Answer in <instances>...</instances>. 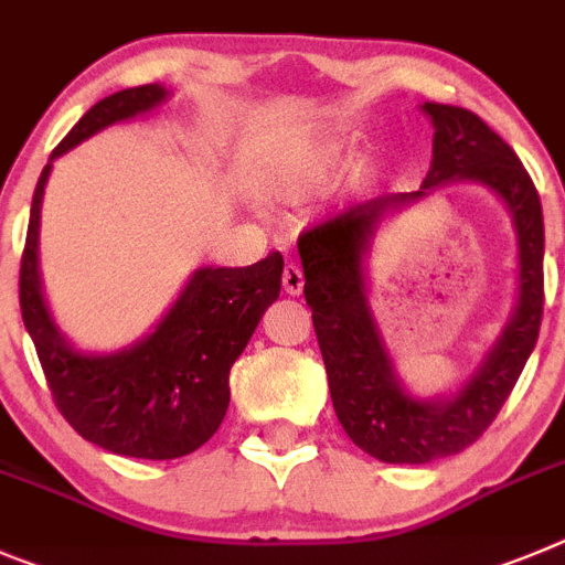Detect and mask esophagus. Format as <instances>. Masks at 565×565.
I'll list each match as a JSON object with an SVG mask.
<instances>
[{
    "label": "esophagus",
    "instance_id": "1",
    "mask_svg": "<svg viewBox=\"0 0 565 565\" xmlns=\"http://www.w3.org/2000/svg\"><path fill=\"white\" fill-rule=\"evenodd\" d=\"M284 292L287 295L303 292V273L295 262H287V267H284Z\"/></svg>",
    "mask_w": 565,
    "mask_h": 565
}]
</instances>
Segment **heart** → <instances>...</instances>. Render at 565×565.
Here are the masks:
<instances>
[{
  "label": "heart",
  "mask_w": 565,
  "mask_h": 565,
  "mask_svg": "<svg viewBox=\"0 0 565 565\" xmlns=\"http://www.w3.org/2000/svg\"><path fill=\"white\" fill-rule=\"evenodd\" d=\"M352 143L327 131H287L264 146L258 185L281 200L298 202L318 194L352 162Z\"/></svg>",
  "instance_id": "b5f03b06"
}]
</instances>
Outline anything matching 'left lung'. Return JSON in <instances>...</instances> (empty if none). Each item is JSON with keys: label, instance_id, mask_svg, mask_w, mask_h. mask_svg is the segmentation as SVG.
I'll use <instances>...</instances> for the list:
<instances>
[{"label": "left lung", "instance_id": "1", "mask_svg": "<svg viewBox=\"0 0 565 565\" xmlns=\"http://www.w3.org/2000/svg\"><path fill=\"white\" fill-rule=\"evenodd\" d=\"M434 126V157L419 191L360 202L298 242L303 295L327 365L334 414L349 439L385 465H428L461 454L495 419L537 343L543 315L541 196L515 151L472 111L422 104ZM456 181L490 190L516 233V303L477 369L445 395L419 397L395 371L370 307L373 238L399 212Z\"/></svg>", "mask_w": 565, "mask_h": 565}]
</instances>
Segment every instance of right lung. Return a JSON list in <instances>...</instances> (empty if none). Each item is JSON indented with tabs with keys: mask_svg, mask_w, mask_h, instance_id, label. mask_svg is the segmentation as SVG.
I'll use <instances>...</instances> for the list:
<instances>
[{
	"mask_svg": "<svg viewBox=\"0 0 565 565\" xmlns=\"http://www.w3.org/2000/svg\"><path fill=\"white\" fill-rule=\"evenodd\" d=\"M169 100L171 89L162 84L120 89L98 100L55 146L35 185L19 276L24 329L58 411L86 441L131 459H180L220 430L231 405L233 363L278 301L284 273L281 253L250 267H196L154 327L118 352L81 349L55 323L39 267L53 162L98 131L146 118Z\"/></svg>",
	"mask_w": 565,
	"mask_h": 565,
	"instance_id": "add662e5",
	"label": "right lung"
}]
</instances>
